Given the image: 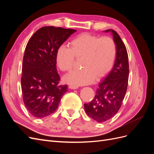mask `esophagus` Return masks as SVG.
Segmentation results:
<instances>
[{"mask_svg":"<svg viewBox=\"0 0 154 154\" xmlns=\"http://www.w3.org/2000/svg\"><path fill=\"white\" fill-rule=\"evenodd\" d=\"M79 87L78 85H70L69 86V88H71V89H77V88Z\"/></svg>","mask_w":154,"mask_h":154,"instance_id":"obj_1","label":"esophagus"}]
</instances>
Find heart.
Listing matches in <instances>:
<instances>
[{
	"instance_id": "b5f03b06",
	"label": "heart",
	"mask_w": 154,
	"mask_h": 154,
	"mask_svg": "<svg viewBox=\"0 0 154 154\" xmlns=\"http://www.w3.org/2000/svg\"><path fill=\"white\" fill-rule=\"evenodd\" d=\"M116 55L114 41L109 36L99 38L90 33L77 36L69 48L60 47L56 53L57 66L63 72H71L76 60L82 68L68 74L65 82L74 85H87L105 76L112 67Z\"/></svg>"
}]
</instances>
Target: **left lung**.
Returning a JSON list of instances; mask_svg holds the SVG:
<instances>
[{
    "instance_id": "1",
    "label": "left lung",
    "mask_w": 154,
    "mask_h": 154,
    "mask_svg": "<svg viewBox=\"0 0 154 154\" xmlns=\"http://www.w3.org/2000/svg\"><path fill=\"white\" fill-rule=\"evenodd\" d=\"M112 32L116 47V58L112 69L99 84L94 98L84 107L87 114L98 123H103L118 113L127 90L129 65L125 45L117 32Z\"/></svg>"
}]
</instances>
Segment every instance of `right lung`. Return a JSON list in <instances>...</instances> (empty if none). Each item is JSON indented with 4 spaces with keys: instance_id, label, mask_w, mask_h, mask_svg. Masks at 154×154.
I'll list each match as a JSON object with an SVG mask.
<instances>
[{
    "instance_id": "right-lung-1",
    "label": "right lung",
    "mask_w": 154,
    "mask_h": 154,
    "mask_svg": "<svg viewBox=\"0 0 154 154\" xmlns=\"http://www.w3.org/2000/svg\"><path fill=\"white\" fill-rule=\"evenodd\" d=\"M76 30L45 26L37 30L26 47L22 68L21 87L24 105L29 112L43 118L57 110L67 85L59 84L56 53Z\"/></svg>"
}]
</instances>
